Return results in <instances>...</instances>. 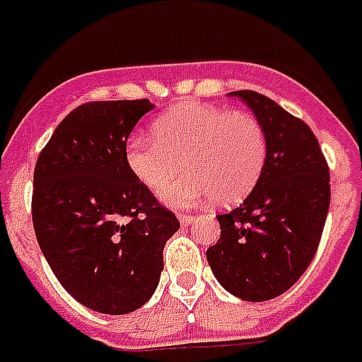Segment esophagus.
I'll return each instance as SVG.
<instances>
[{"instance_id": "34e87169", "label": "esophagus", "mask_w": 362, "mask_h": 362, "mask_svg": "<svg viewBox=\"0 0 362 362\" xmlns=\"http://www.w3.org/2000/svg\"><path fill=\"white\" fill-rule=\"evenodd\" d=\"M178 220H180L182 226H189L193 221V216L192 214H178Z\"/></svg>"}]
</instances>
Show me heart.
Returning <instances> with one entry per match:
<instances>
[{"instance_id": "1", "label": "heart", "mask_w": 362, "mask_h": 362, "mask_svg": "<svg viewBox=\"0 0 362 362\" xmlns=\"http://www.w3.org/2000/svg\"><path fill=\"white\" fill-rule=\"evenodd\" d=\"M153 139L131 136L125 165L150 192H159L186 163L192 173L161 199L189 206L214 195L216 203H240L263 175L269 142L263 124L247 112L204 103L178 105L152 124Z\"/></svg>"}]
</instances>
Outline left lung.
<instances>
[{"label": "left lung", "mask_w": 362, "mask_h": 362, "mask_svg": "<svg viewBox=\"0 0 362 362\" xmlns=\"http://www.w3.org/2000/svg\"><path fill=\"white\" fill-rule=\"evenodd\" d=\"M267 133L263 175L240 206L218 216L221 235L206 250L216 280L250 303L286 293L312 263L325 227L329 165L308 125L252 90L231 92Z\"/></svg>", "instance_id": "8db88e82"}]
</instances>
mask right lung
I'll use <instances>...</instances> for the list:
<instances>
[{
	"label": "right lung",
	"mask_w": 362,
	"mask_h": 362,
	"mask_svg": "<svg viewBox=\"0 0 362 362\" xmlns=\"http://www.w3.org/2000/svg\"><path fill=\"white\" fill-rule=\"evenodd\" d=\"M153 105L92 101L76 107L42 148L31 216L45 259L71 297L124 315L150 300L176 216L125 165L127 136Z\"/></svg>",
	"instance_id": "add662e5"
}]
</instances>
